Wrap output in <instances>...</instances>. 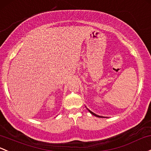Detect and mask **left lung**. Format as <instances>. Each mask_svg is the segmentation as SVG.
<instances>
[{
    "label": "left lung",
    "instance_id": "obj_1",
    "mask_svg": "<svg viewBox=\"0 0 151 151\" xmlns=\"http://www.w3.org/2000/svg\"><path fill=\"white\" fill-rule=\"evenodd\" d=\"M87 109H88V108H87ZM88 110L89 111V112H90V114H93V115L96 116H97V117H100V118H102V117H103V118H104V117H105V116H99V115H97V114H95V113H93V111H90V110H89V109H88Z\"/></svg>",
    "mask_w": 151,
    "mask_h": 151
}]
</instances>
